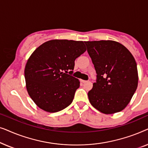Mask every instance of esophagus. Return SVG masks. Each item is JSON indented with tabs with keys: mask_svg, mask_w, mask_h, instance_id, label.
Masks as SVG:
<instances>
[{
	"mask_svg": "<svg viewBox=\"0 0 148 148\" xmlns=\"http://www.w3.org/2000/svg\"><path fill=\"white\" fill-rule=\"evenodd\" d=\"M81 82H82V83H86V82H88V81H86V80H81Z\"/></svg>",
	"mask_w": 148,
	"mask_h": 148,
	"instance_id": "34e87169",
	"label": "esophagus"
}]
</instances>
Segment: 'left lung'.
<instances>
[{
	"instance_id": "left-lung-1",
	"label": "left lung",
	"mask_w": 148,
	"mask_h": 148,
	"mask_svg": "<svg viewBox=\"0 0 148 148\" xmlns=\"http://www.w3.org/2000/svg\"><path fill=\"white\" fill-rule=\"evenodd\" d=\"M84 42L97 73L96 82L88 92L91 104L104 114L120 112L137 88L134 57L125 46L112 40Z\"/></svg>"
}]
</instances>
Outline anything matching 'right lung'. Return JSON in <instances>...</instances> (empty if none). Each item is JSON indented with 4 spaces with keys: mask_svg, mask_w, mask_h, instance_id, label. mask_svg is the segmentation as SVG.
<instances>
[{
    "mask_svg": "<svg viewBox=\"0 0 148 148\" xmlns=\"http://www.w3.org/2000/svg\"><path fill=\"white\" fill-rule=\"evenodd\" d=\"M86 50L84 42L52 40L36 48L25 67L30 98L44 111L56 112L71 104L78 79L71 75L75 60Z\"/></svg>",
    "mask_w": 148,
    "mask_h": 148,
    "instance_id": "add662e5",
    "label": "right lung"
}]
</instances>
